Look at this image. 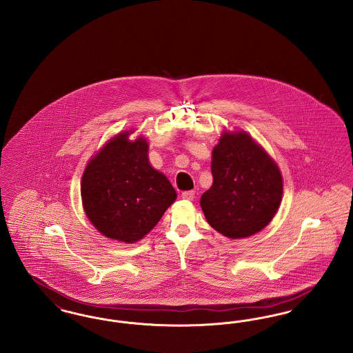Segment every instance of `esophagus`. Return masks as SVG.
<instances>
[{
    "mask_svg": "<svg viewBox=\"0 0 353 353\" xmlns=\"http://www.w3.org/2000/svg\"><path fill=\"white\" fill-rule=\"evenodd\" d=\"M194 194H196V192H194V190H186V192H183L181 197H183L184 200H189V201H192V200L194 199Z\"/></svg>",
    "mask_w": 353,
    "mask_h": 353,
    "instance_id": "esophagus-1",
    "label": "esophagus"
}]
</instances>
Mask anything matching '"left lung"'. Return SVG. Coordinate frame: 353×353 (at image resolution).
Instances as JSON below:
<instances>
[{"mask_svg":"<svg viewBox=\"0 0 353 353\" xmlns=\"http://www.w3.org/2000/svg\"><path fill=\"white\" fill-rule=\"evenodd\" d=\"M213 185L201 196L209 225L228 238H246L266 228L283 194L281 170L250 134L223 132L212 153Z\"/></svg>","mask_w":353,"mask_h":353,"instance_id":"1","label":"left lung"}]
</instances>
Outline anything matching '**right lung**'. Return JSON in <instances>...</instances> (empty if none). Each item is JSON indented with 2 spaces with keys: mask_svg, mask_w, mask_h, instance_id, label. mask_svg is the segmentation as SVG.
I'll list each match as a JSON object with an SVG mask.
<instances>
[{
  "mask_svg": "<svg viewBox=\"0 0 353 353\" xmlns=\"http://www.w3.org/2000/svg\"><path fill=\"white\" fill-rule=\"evenodd\" d=\"M114 136L84 169L81 194L87 219L99 233L125 243L148 234L177 194L168 179L152 168L144 137Z\"/></svg>",
  "mask_w": 353,
  "mask_h": 353,
  "instance_id": "1",
  "label": "right lung"
}]
</instances>
